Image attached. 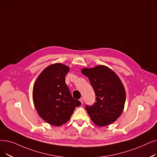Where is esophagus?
<instances>
[{"label": "esophagus", "instance_id": "34e87169", "mask_svg": "<svg viewBox=\"0 0 157 157\" xmlns=\"http://www.w3.org/2000/svg\"><path fill=\"white\" fill-rule=\"evenodd\" d=\"M79 101H81V103L83 104V101H84V99H83V98H80V99H79Z\"/></svg>", "mask_w": 157, "mask_h": 157}]
</instances>
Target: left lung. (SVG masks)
I'll return each mask as SVG.
<instances>
[{
	"label": "left lung",
	"mask_w": 157,
	"mask_h": 157,
	"mask_svg": "<svg viewBox=\"0 0 157 157\" xmlns=\"http://www.w3.org/2000/svg\"><path fill=\"white\" fill-rule=\"evenodd\" d=\"M88 78L95 95L92 105H85L94 124L105 126L116 121L121 115L126 101V92L121 81L113 71L104 65L82 69Z\"/></svg>",
	"instance_id": "obj_1"
}]
</instances>
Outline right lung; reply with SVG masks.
Returning <instances> with one entry per match:
<instances>
[{
    "mask_svg": "<svg viewBox=\"0 0 157 157\" xmlns=\"http://www.w3.org/2000/svg\"><path fill=\"white\" fill-rule=\"evenodd\" d=\"M67 66L52 64L42 72L33 87V99L40 116L49 124L59 126L69 120L81 102L72 98L65 76Z\"/></svg>",
    "mask_w": 157,
    "mask_h": 157,
    "instance_id": "1",
    "label": "right lung"
}]
</instances>
